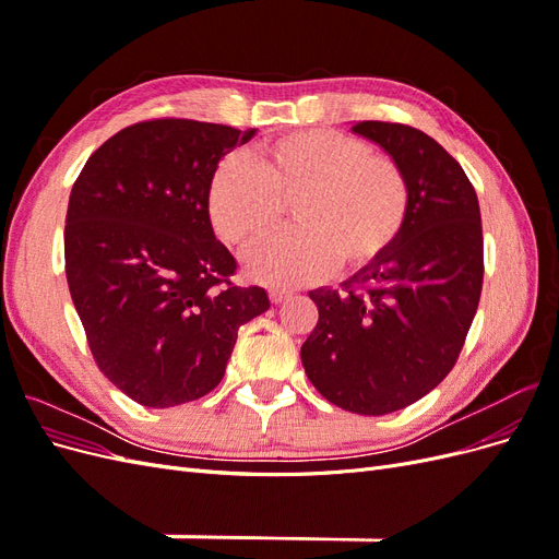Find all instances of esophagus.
<instances>
[{
	"label": "esophagus",
	"mask_w": 559,
	"mask_h": 559,
	"mask_svg": "<svg viewBox=\"0 0 559 559\" xmlns=\"http://www.w3.org/2000/svg\"><path fill=\"white\" fill-rule=\"evenodd\" d=\"M292 294H294L292 289H280V286H273V289H270V300L277 306V302H284L286 298H292Z\"/></svg>",
	"instance_id": "34e87169"
}]
</instances>
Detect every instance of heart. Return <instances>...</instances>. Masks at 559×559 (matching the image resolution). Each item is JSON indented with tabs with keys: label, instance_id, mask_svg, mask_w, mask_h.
<instances>
[{
	"label": "heart",
	"instance_id": "heart-1",
	"mask_svg": "<svg viewBox=\"0 0 559 559\" xmlns=\"http://www.w3.org/2000/svg\"><path fill=\"white\" fill-rule=\"evenodd\" d=\"M292 205L296 228L249 257L253 280L300 284L380 261L411 216L401 165L352 134L310 128L280 134L249 160L233 154L210 183L207 210L224 242L247 249L267 238Z\"/></svg>",
	"mask_w": 559,
	"mask_h": 559
}]
</instances>
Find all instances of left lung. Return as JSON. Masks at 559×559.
<instances>
[{
	"instance_id": "8db88e82",
	"label": "left lung",
	"mask_w": 559,
	"mask_h": 559,
	"mask_svg": "<svg viewBox=\"0 0 559 559\" xmlns=\"http://www.w3.org/2000/svg\"><path fill=\"white\" fill-rule=\"evenodd\" d=\"M392 156L411 183L399 242L343 292H310L319 321L300 347L317 392L357 415L405 408L460 359L483 292L478 195L462 165L417 128L352 126Z\"/></svg>"
}]
</instances>
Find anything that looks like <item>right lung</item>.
I'll return each mask as SVG.
<instances>
[{
    "label": "right lung",
    "instance_id": "1",
    "mask_svg": "<svg viewBox=\"0 0 559 559\" xmlns=\"http://www.w3.org/2000/svg\"><path fill=\"white\" fill-rule=\"evenodd\" d=\"M257 130L191 118L123 128L83 165L67 207L64 273L97 368L146 408L222 382L238 329L270 308L235 286L207 193L218 163Z\"/></svg>",
    "mask_w": 559,
    "mask_h": 559
}]
</instances>
